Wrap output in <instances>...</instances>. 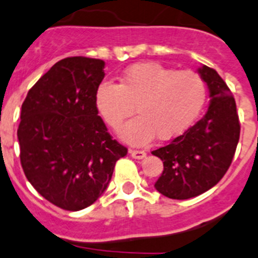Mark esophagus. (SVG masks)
Here are the masks:
<instances>
[{
  "label": "esophagus",
  "instance_id": "obj_1",
  "mask_svg": "<svg viewBox=\"0 0 258 258\" xmlns=\"http://www.w3.org/2000/svg\"><path fill=\"white\" fill-rule=\"evenodd\" d=\"M130 154L135 159H144L146 156V153L144 150H130Z\"/></svg>",
  "mask_w": 258,
  "mask_h": 258
}]
</instances>
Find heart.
Masks as SVG:
<instances>
[{"label":"heart","mask_w":258,"mask_h":258,"mask_svg":"<svg viewBox=\"0 0 258 258\" xmlns=\"http://www.w3.org/2000/svg\"><path fill=\"white\" fill-rule=\"evenodd\" d=\"M206 94L205 81L197 72L145 62L127 69L118 85L100 84L95 107L113 130L121 127L135 107L137 115L119 130V136L132 145H145L155 135L169 140L189 128L205 105Z\"/></svg>","instance_id":"obj_1"}]
</instances>
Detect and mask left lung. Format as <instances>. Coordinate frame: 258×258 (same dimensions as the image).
Here are the masks:
<instances>
[{
  "label": "left lung",
  "instance_id": "left-lung-1",
  "mask_svg": "<svg viewBox=\"0 0 258 258\" xmlns=\"http://www.w3.org/2000/svg\"><path fill=\"white\" fill-rule=\"evenodd\" d=\"M199 74L210 91L206 114L168 145L151 151L164 165L154 186L173 200L196 197L215 186L229 169L239 141V118L230 89L214 69L202 66Z\"/></svg>",
  "mask_w": 258,
  "mask_h": 258
}]
</instances>
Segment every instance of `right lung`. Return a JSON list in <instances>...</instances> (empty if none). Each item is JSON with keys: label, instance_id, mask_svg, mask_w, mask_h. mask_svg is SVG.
Here are the masks:
<instances>
[{"label": "right lung", "instance_id": "1", "mask_svg": "<svg viewBox=\"0 0 258 258\" xmlns=\"http://www.w3.org/2000/svg\"><path fill=\"white\" fill-rule=\"evenodd\" d=\"M104 61L67 57L28 91L18 139L25 177L45 200L79 211L102 196L127 148L98 115L95 93Z\"/></svg>", "mask_w": 258, "mask_h": 258}]
</instances>
